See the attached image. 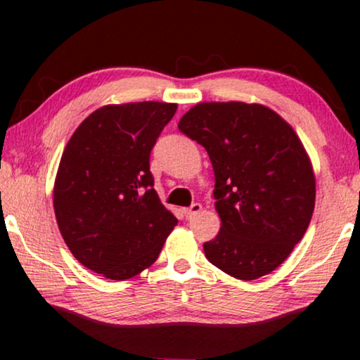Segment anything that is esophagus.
Listing matches in <instances>:
<instances>
[{"instance_id":"obj_1","label":"esophagus","mask_w":360,"mask_h":360,"mask_svg":"<svg viewBox=\"0 0 360 360\" xmlns=\"http://www.w3.org/2000/svg\"><path fill=\"white\" fill-rule=\"evenodd\" d=\"M200 212H202V205H200V203H193L190 208H185L184 210V213H185L186 218L195 217V214L200 213Z\"/></svg>"}]
</instances>
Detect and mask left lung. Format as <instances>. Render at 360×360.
<instances>
[{
    "label": "left lung",
    "mask_w": 360,
    "mask_h": 360,
    "mask_svg": "<svg viewBox=\"0 0 360 360\" xmlns=\"http://www.w3.org/2000/svg\"><path fill=\"white\" fill-rule=\"evenodd\" d=\"M180 132L205 147L214 172L220 233L203 243L210 263L243 281L269 274L309 226L316 180L300 137L261 104L203 102Z\"/></svg>",
    "instance_id": "left-lung-1"
}]
</instances>
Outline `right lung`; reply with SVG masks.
<instances>
[{
	"instance_id": "1",
	"label": "right lung",
	"mask_w": 360,
	"mask_h": 360,
	"mask_svg": "<svg viewBox=\"0 0 360 360\" xmlns=\"http://www.w3.org/2000/svg\"><path fill=\"white\" fill-rule=\"evenodd\" d=\"M176 112L130 102L92 112L69 139L54 181L60 235L79 263L124 281L155 263L176 225L153 188L150 152Z\"/></svg>"
}]
</instances>
